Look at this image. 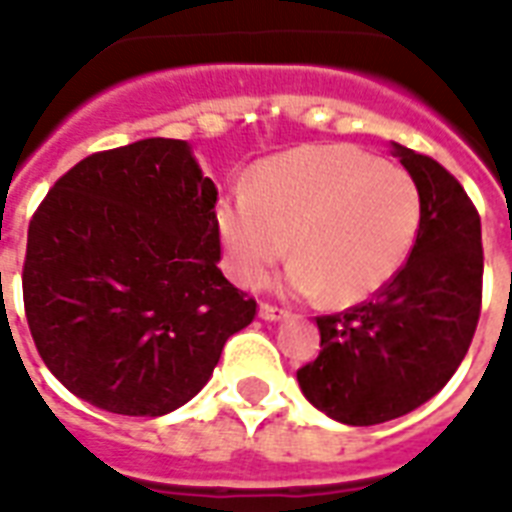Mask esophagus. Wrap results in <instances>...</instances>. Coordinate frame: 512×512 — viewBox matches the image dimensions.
I'll return each instance as SVG.
<instances>
[{
    "mask_svg": "<svg viewBox=\"0 0 512 512\" xmlns=\"http://www.w3.org/2000/svg\"><path fill=\"white\" fill-rule=\"evenodd\" d=\"M284 316H287V313L281 311V308H276V305L260 303V319H265V321H279V319H284Z\"/></svg>",
    "mask_w": 512,
    "mask_h": 512,
    "instance_id": "34e87169",
    "label": "esophagus"
}]
</instances>
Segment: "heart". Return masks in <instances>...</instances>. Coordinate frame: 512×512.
Returning <instances> with one entry per match:
<instances>
[{"label": "heart", "instance_id": "heart-1", "mask_svg": "<svg viewBox=\"0 0 512 512\" xmlns=\"http://www.w3.org/2000/svg\"><path fill=\"white\" fill-rule=\"evenodd\" d=\"M420 220L412 177L353 146H303L265 159L249 191L217 204V233L241 287H260L289 239L295 263L284 289L332 305L380 292L412 252Z\"/></svg>", "mask_w": 512, "mask_h": 512}]
</instances>
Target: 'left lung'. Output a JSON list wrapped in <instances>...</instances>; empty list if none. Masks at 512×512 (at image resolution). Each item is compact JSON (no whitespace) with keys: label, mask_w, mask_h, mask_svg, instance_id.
<instances>
[{"label":"left lung","mask_w":512,"mask_h":512,"mask_svg":"<svg viewBox=\"0 0 512 512\" xmlns=\"http://www.w3.org/2000/svg\"><path fill=\"white\" fill-rule=\"evenodd\" d=\"M422 220L406 265L372 300L319 316L321 353L297 369L303 396L345 425L404 417L452 380L481 316V217L457 177L393 143Z\"/></svg>","instance_id":"obj_1"}]
</instances>
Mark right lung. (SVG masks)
<instances>
[{
	"label": "right lung",
	"instance_id": "right-lung-1",
	"mask_svg": "<svg viewBox=\"0 0 512 512\" xmlns=\"http://www.w3.org/2000/svg\"><path fill=\"white\" fill-rule=\"evenodd\" d=\"M217 188L185 140L100 151L28 223L23 305L39 356L74 396L162 417L215 372L257 303L217 268Z\"/></svg>",
	"mask_w": 512,
	"mask_h": 512
}]
</instances>
